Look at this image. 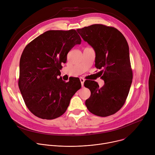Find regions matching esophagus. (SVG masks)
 <instances>
[{
	"instance_id": "obj_1",
	"label": "esophagus",
	"mask_w": 155,
	"mask_h": 155,
	"mask_svg": "<svg viewBox=\"0 0 155 155\" xmlns=\"http://www.w3.org/2000/svg\"><path fill=\"white\" fill-rule=\"evenodd\" d=\"M80 81H81V86H84V79L82 77H80Z\"/></svg>"
}]
</instances>
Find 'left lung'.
Instances as JSON below:
<instances>
[{"instance_id":"left-lung-1","label":"left lung","mask_w":155,"mask_h":155,"mask_svg":"<svg viewBox=\"0 0 155 155\" xmlns=\"http://www.w3.org/2000/svg\"><path fill=\"white\" fill-rule=\"evenodd\" d=\"M82 38L94 48L95 67L105 84L99 87L94 81H84L91 96L85 105L93 114L105 117L115 114L124 104L132 81L129 46L117 29L93 25L77 29Z\"/></svg>"}]
</instances>
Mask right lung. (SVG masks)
Returning a JSON list of instances; mask_svg holds the SVG:
<instances>
[{"label": "right lung", "instance_id": "add662e5", "mask_svg": "<svg viewBox=\"0 0 155 155\" xmlns=\"http://www.w3.org/2000/svg\"><path fill=\"white\" fill-rule=\"evenodd\" d=\"M81 39L74 29L51 30L28 43L19 61L18 86L26 105L35 116L53 120L63 115L80 81L65 82L61 75L62 63L69 51Z\"/></svg>", "mask_w": 155, "mask_h": 155}]
</instances>
